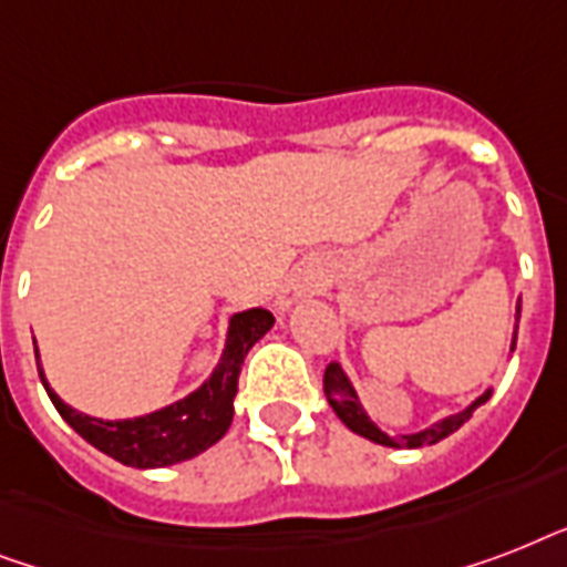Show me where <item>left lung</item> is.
Here are the masks:
<instances>
[{
  "instance_id": "left-lung-1",
  "label": "left lung",
  "mask_w": 567,
  "mask_h": 567,
  "mask_svg": "<svg viewBox=\"0 0 567 567\" xmlns=\"http://www.w3.org/2000/svg\"><path fill=\"white\" fill-rule=\"evenodd\" d=\"M518 318H520V306H518ZM515 341H518V327H515ZM323 394H327L332 412H336L338 417H341V421L355 432V435H362V439L368 441H377V444H385V447H426V444H435V441L447 439V435H453V432H456L458 426L474 414L476 405H483L485 400H488V394H483L474 405H467L465 412L450 414V417H444V421L432 423L430 430L414 432V435H385V432L379 430L377 423L364 414L362 403H359V396H355L353 385H350V379L344 377V371H341L338 364H329L327 373H323Z\"/></svg>"
}]
</instances>
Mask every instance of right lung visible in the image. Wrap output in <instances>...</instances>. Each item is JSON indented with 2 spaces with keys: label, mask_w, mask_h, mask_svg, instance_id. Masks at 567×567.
Here are the masks:
<instances>
[{
  "label": "right lung",
  "mask_w": 567,
  "mask_h": 567,
  "mask_svg": "<svg viewBox=\"0 0 567 567\" xmlns=\"http://www.w3.org/2000/svg\"><path fill=\"white\" fill-rule=\"evenodd\" d=\"M270 327H274V315L265 309H249L235 315L229 338H226V350H223V359L214 368L212 379L199 391L179 400V403L167 405L162 412L135 417V421L87 417V414L70 409L47 385L43 371H40V382L47 388L49 400L58 409V414L87 444L102 450L105 456L117 458V462L132 467H167L199 456L203 450H208L226 435L231 414H235L231 400L238 394L240 364L247 359L249 347L256 344Z\"/></svg>",
  "instance_id": "right-lung-1"
}]
</instances>
